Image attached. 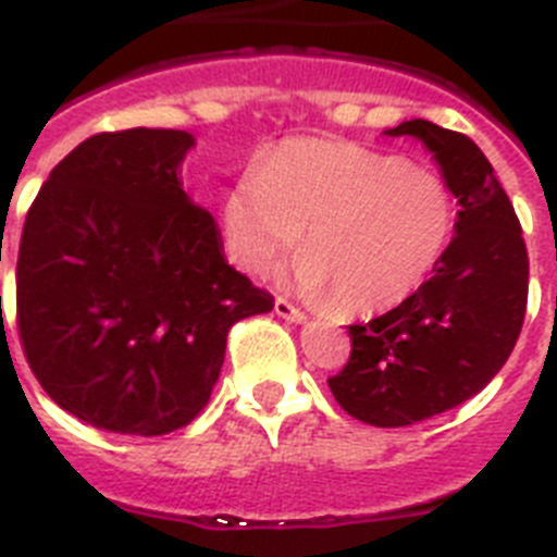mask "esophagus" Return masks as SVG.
<instances>
[{
    "label": "esophagus",
    "instance_id": "34e87169",
    "mask_svg": "<svg viewBox=\"0 0 557 557\" xmlns=\"http://www.w3.org/2000/svg\"><path fill=\"white\" fill-rule=\"evenodd\" d=\"M275 314H278V318H284V321H289V323H304L307 321V314L301 312V309L298 307H293V304L287 301V298H275Z\"/></svg>",
    "mask_w": 557,
    "mask_h": 557
}]
</instances>
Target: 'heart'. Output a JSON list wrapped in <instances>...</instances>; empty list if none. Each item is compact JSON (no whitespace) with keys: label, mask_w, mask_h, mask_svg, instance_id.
Instances as JSON below:
<instances>
[{"label":"heart","mask_w":557,"mask_h":557,"mask_svg":"<svg viewBox=\"0 0 557 557\" xmlns=\"http://www.w3.org/2000/svg\"><path fill=\"white\" fill-rule=\"evenodd\" d=\"M455 228V191L437 172L346 141H284L223 198L234 264L262 273L304 231L295 284L348 314L387 312L416 295Z\"/></svg>","instance_id":"1"}]
</instances>
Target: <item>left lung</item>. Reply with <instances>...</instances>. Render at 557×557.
Wrapping results in <instances>:
<instances>
[{
    "label": "left lung",
    "mask_w": 557,
    "mask_h": 557,
    "mask_svg": "<svg viewBox=\"0 0 557 557\" xmlns=\"http://www.w3.org/2000/svg\"><path fill=\"white\" fill-rule=\"evenodd\" d=\"M416 136L441 164L460 211L430 282L366 326H348L351 357L329 376L337 405L371 426H410L476 396L508 362L528 312L530 259L513 203L480 147L426 120Z\"/></svg>",
    "instance_id": "1"
}]
</instances>
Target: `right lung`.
Masks as SVG:
<instances>
[{
	"label": "right lung",
	"mask_w": 557,
	"mask_h": 557,
	"mask_svg": "<svg viewBox=\"0 0 557 557\" xmlns=\"http://www.w3.org/2000/svg\"><path fill=\"white\" fill-rule=\"evenodd\" d=\"M191 145L164 127L97 133L49 172L24 220V357L47 396L97 430L152 437L195 421L231 326L273 309L181 189Z\"/></svg>",
	"instance_id": "1"
}]
</instances>
